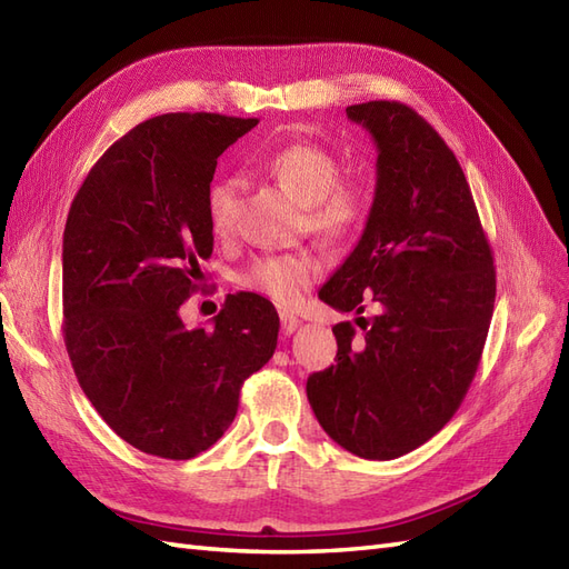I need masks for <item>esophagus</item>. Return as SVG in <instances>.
Returning <instances> with one entry per match:
<instances>
[{
  "mask_svg": "<svg viewBox=\"0 0 569 569\" xmlns=\"http://www.w3.org/2000/svg\"><path fill=\"white\" fill-rule=\"evenodd\" d=\"M298 327H300V319L296 315L281 312V331L286 333V337H290V333H293Z\"/></svg>",
  "mask_w": 569,
  "mask_h": 569,
  "instance_id": "1",
  "label": "esophagus"
}]
</instances>
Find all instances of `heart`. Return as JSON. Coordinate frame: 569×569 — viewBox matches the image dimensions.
I'll return each instance as SVG.
<instances>
[{"label": "heart", "mask_w": 569, "mask_h": 569, "mask_svg": "<svg viewBox=\"0 0 569 569\" xmlns=\"http://www.w3.org/2000/svg\"><path fill=\"white\" fill-rule=\"evenodd\" d=\"M264 168L288 194L308 207V226L327 242L356 238L368 223L372 192L360 180H341L339 160L331 151L310 141L286 143L267 156ZM238 216V182L218 178L207 189V218L216 236L232 230ZM322 273L312 252L261 257L242 276L247 288L264 293L281 308H293L300 296Z\"/></svg>", "instance_id": "obj_1"}]
</instances>
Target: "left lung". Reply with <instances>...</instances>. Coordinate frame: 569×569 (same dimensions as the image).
I'll return each instance as SVG.
<instances>
[{
	"instance_id": "left-lung-1",
	"label": "left lung",
	"mask_w": 569,
	"mask_h": 569,
	"mask_svg": "<svg viewBox=\"0 0 569 569\" xmlns=\"http://www.w3.org/2000/svg\"><path fill=\"white\" fill-rule=\"evenodd\" d=\"M377 143L372 211L319 300L358 317L333 327L337 362L308 377L319 426L362 459L428 442L469 391L495 308L492 250L457 156L397 100L348 106Z\"/></svg>"
}]
</instances>
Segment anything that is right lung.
<instances>
[{"label": "right lung", "mask_w": 569, "mask_h": 569, "mask_svg": "<svg viewBox=\"0 0 569 569\" xmlns=\"http://www.w3.org/2000/svg\"><path fill=\"white\" fill-rule=\"evenodd\" d=\"M254 118L168 112L114 141L71 201L62 242V333L77 380L124 442L192 459L238 413L264 368L279 315L257 293L228 296L209 329L180 305L213 252L207 189L216 160Z\"/></svg>", "instance_id": "add662e5"}]
</instances>
